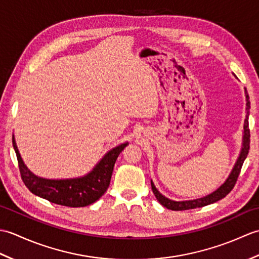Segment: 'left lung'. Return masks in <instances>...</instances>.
I'll return each instance as SVG.
<instances>
[{
  "label": "left lung",
  "instance_id": "obj_1",
  "mask_svg": "<svg viewBox=\"0 0 259 259\" xmlns=\"http://www.w3.org/2000/svg\"><path fill=\"white\" fill-rule=\"evenodd\" d=\"M246 99H247V113H246V119H245V124H244V142H243V149H241V152L239 155V158L237 159V162H236L235 167L233 169L232 174L229 175L228 179L225 181V183L219 187V188L213 191L212 194L208 195L203 198H199V199H195V200H188V201H174L170 200L168 198L162 196L160 192H159L155 185L152 184L151 181V188L152 192L155 194L156 198L158 201L161 203L163 207H166L168 209H171V210H187V209H194V208H199L203 207L207 205H210V203L216 202L218 200L223 199L224 197H226L230 191L233 190V188L236 185V181L238 179V176L240 174L241 167H243V163L245 161V159L248 155L249 152V144H250V131H249V125H248V115H249V108H250V103L248 100V95L246 92Z\"/></svg>",
  "mask_w": 259,
  "mask_h": 259
}]
</instances>
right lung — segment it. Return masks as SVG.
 <instances>
[{
    "mask_svg": "<svg viewBox=\"0 0 259 259\" xmlns=\"http://www.w3.org/2000/svg\"><path fill=\"white\" fill-rule=\"evenodd\" d=\"M13 148L18 158L21 178L29 190L50 202L68 207H84L97 201L107 191L111 180L113 167L120 152L128 144H122L110 150L93 168L90 174L82 178L51 180L36 177L23 163L16 147L14 137Z\"/></svg>",
    "mask_w": 259,
    "mask_h": 259,
    "instance_id": "obj_1",
    "label": "right lung"
}]
</instances>
